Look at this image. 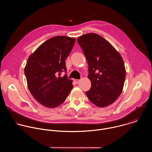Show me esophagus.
Listing matches in <instances>:
<instances>
[{
    "label": "esophagus",
    "instance_id": "obj_1",
    "mask_svg": "<svg viewBox=\"0 0 152 152\" xmlns=\"http://www.w3.org/2000/svg\"><path fill=\"white\" fill-rule=\"evenodd\" d=\"M74 81V82H75L76 84H77V83H78L80 82V80H77V79H75Z\"/></svg>",
    "mask_w": 152,
    "mask_h": 152
}]
</instances>
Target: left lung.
<instances>
[{"label":"left lung","instance_id":"obj_1","mask_svg":"<svg viewBox=\"0 0 152 152\" xmlns=\"http://www.w3.org/2000/svg\"><path fill=\"white\" fill-rule=\"evenodd\" d=\"M88 64V77L91 88L88 98L104 108L113 104L122 92L126 77L123 58L113 46L102 36L87 33L78 37Z\"/></svg>","mask_w":152,"mask_h":152}]
</instances>
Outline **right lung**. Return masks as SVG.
I'll use <instances>...</instances> for the list:
<instances>
[{"mask_svg":"<svg viewBox=\"0 0 152 152\" xmlns=\"http://www.w3.org/2000/svg\"><path fill=\"white\" fill-rule=\"evenodd\" d=\"M75 39L64 36L53 37L41 44L27 61L24 67L27 87L34 99L43 106L54 108L65 101L73 88L66 75L57 74L66 70L65 59Z\"/></svg>","mask_w":152,"mask_h":152,"instance_id":"1","label":"right lung"}]
</instances>
